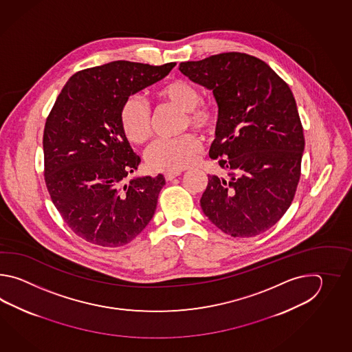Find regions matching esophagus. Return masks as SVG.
<instances>
[{"instance_id":"34e87169","label":"esophagus","mask_w":352,"mask_h":352,"mask_svg":"<svg viewBox=\"0 0 352 352\" xmlns=\"http://www.w3.org/2000/svg\"><path fill=\"white\" fill-rule=\"evenodd\" d=\"M179 175H181L179 171H177V173H166L165 179H167V181H173V179H176Z\"/></svg>"}]
</instances>
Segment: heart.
<instances>
[{"mask_svg": "<svg viewBox=\"0 0 352 352\" xmlns=\"http://www.w3.org/2000/svg\"><path fill=\"white\" fill-rule=\"evenodd\" d=\"M156 99L175 105L185 112V124L208 133L215 126V113L200 102V91L191 82L173 79L156 90ZM120 127L131 142L143 143L151 135L150 108L141 98L129 97L123 102L120 112ZM200 142L192 135L158 140L144 155L146 164L153 171L177 173L194 164L200 152Z\"/></svg>", "mask_w": 352, "mask_h": 352, "instance_id": "obj_1", "label": "heart"}]
</instances>
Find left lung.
Returning <instances> with one entry per match:
<instances>
[{"mask_svg": "<svg viewBox=\"0 0 352 352\" xmlns=\"http://www.w3.org/2000/svg\"><path fill=\"white\" fill-rule=\"evenodd\" d=\"M179 70L211 90L217 104L210 157L228 175L208 176L202 211L234 238L259 235L285 215L300 176L305 137L292 90L248 54H217Z\"/></svg>", "mask_w": 352, "mask_h": 352, "instance_id": "left-lung-1", "label": "left lung"}]
</instances>
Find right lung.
<instances>
[{
  "instance_id": "add662e5",
  "label": "right lung",
  "mask_w": 352,
  "mask_h": 352,
  "mask_svg": "<svg viewBox=\"0 0 352 352\" xmlns=\"http://www.w3.org/2000/svg\"><path fill=\"white\" fill-rule=\"evenodd\" d=\"M175 65L117 60L90 67L73 75L56 99L43 140L46 187L64 221L82 239L123 247L155 215L166 179L158 173L124 182L141 158L120 127V107Z\"/></svg>"
}]
</instances>
